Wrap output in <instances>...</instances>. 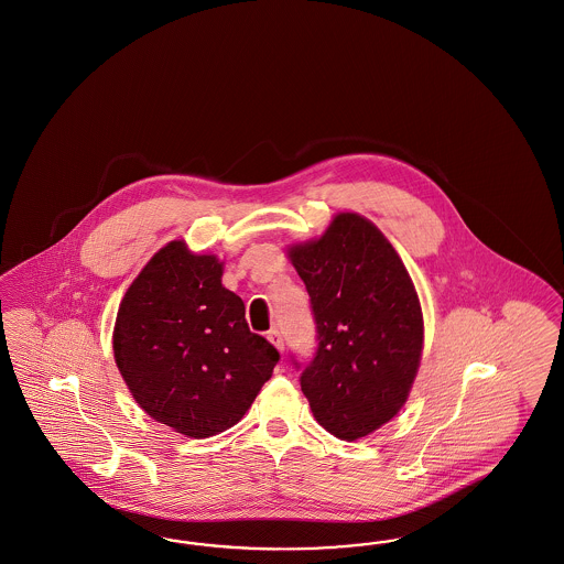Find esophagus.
<instances>
[{
  "label": "esophagus",
  "instance_id": "esophagus-1",
  "mask_svg": "<svg viewBox=\"0 0 564 564\" xmlns=\"http://www.w3.org/2000/svg\"><path fill=\"white\" fill-rule=\"evenodd\" d=\"M268 339H270L271 344L275 345L278 351H284V339H282V333L278 328H271L270 333H268Z\"/></svg>",
  "mask_w": 564,
  "mask_h": 564
}]
</instances>
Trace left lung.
I'll return each mask as SVG.
<instances>
[{"label":"left lung","instance_id":"8db88e82","mask_svg":"<svg viewBox=\"0 0 564 564\" xmlns=\"http://www.w3.org/2000/svg\"><path fill=\"white\" fill-rule=\"evenodd\" d=\"M289 257L318 333L301 390L326 432L365 438L398 415L415 381L423 316L413 280L386 236L356 213L337 215L319 240L291 246Z\"/></svg>","mask_w":564,"mask_h":564}]
</instances>
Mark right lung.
<instances>
[{
  "label": "right lung",
  "mask_w": 564,
  "mask_h": 564,
  "mask_svg": "<svg viewBox=\"0 0 564 564\" xmlns=\"http://www.w3.org/2000/svg\"><path fill=\"white\" fill-rule=\"evenodd\" d=\"M220 275L215 254L174 240L130 284L113 328L116 365L139 406L192 438L236 425L280 360Z\"/></svg>",
  "instance_id": "add662e5"
}]
</instances>
